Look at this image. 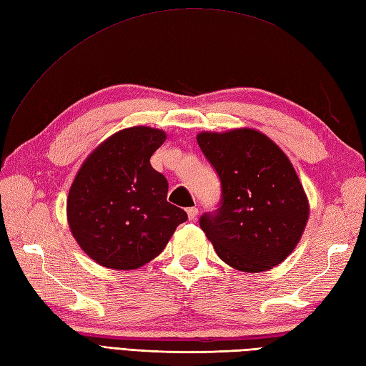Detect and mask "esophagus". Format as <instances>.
<instances>
[{
  "mask_svg": "<svg viewBox=\"0 0 366 366\" xmlns=\"http://www.w3.org/2000/svg\"><path fill=\"white\" fill-rule=\"evenodd\" d=\"M186 212H188V219L194 222L195 219H197V214H199V209H197V208H195V207H192V208H188V209H186Z\"/></svg>",
  "mask_w": 366,
  "mask_h": 366,
  "instance_id": "obj_1",
  "label": "esophagus"
}]
</instances>
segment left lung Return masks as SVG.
I'll return each instance as SVG.
<instances>
[{
    "instance_id": "left-lung-1",
    "label": "left lung",
    "mask_w": 366,
    "mask_h": 366,
    "mask_svg": "<svg viewBox=\"0 0 366 366\" xmlns=\"http://www.w3.org/2000/svg\"><path fill=\"white\" fill-rule=\"evenodd\" d=\"M197 142L220 178V207L200 217L217 256L257 273L293 252L309 219V202L290 159L264 133L202 132Z\"/></svg>"
}]
</instances>
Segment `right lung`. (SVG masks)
I'll list each match as a JSON object with an SVG mask.
<instances>
[{
	"mask_svg": "<svg viewBox=\"0 0 366 366\" xmlns=\"http://www.w3.org/2000/svg\"><path fill=\"white\" fill-rule=\"evenodd\" d=\"M163 130L130 127L101 142L80 166L66 200L71 233L97 264L133 270L164 250L188 214L167 202V180L150 164Z\"/></svg>",
	"mask_w": 366,
	"mask_h": 366,
	"instance_id": "right-lung-1",
	"label": "right lung"
}]
</instances>
